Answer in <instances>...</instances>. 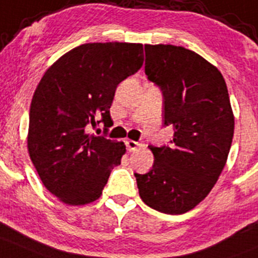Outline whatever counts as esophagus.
Returning a JSON list of instances; mask_svg holds the SVG:
<instances>
[{"mask_svg":"<svg viewBox=\"0 0 258 258\" xmlns=\"http://www.w3.org/2000/svg\"><path fill=\"white\" fill-rule=\"evenodd\" d=\"M126 146H127V149H128L130 151H136L137 149L140 148L141 144L136 143V141H134V140H127L126 141Z\"/></svg>","mask_w":258,"mask_h":258,"instance_id":"1","label":"esophagus"}]
</instances>
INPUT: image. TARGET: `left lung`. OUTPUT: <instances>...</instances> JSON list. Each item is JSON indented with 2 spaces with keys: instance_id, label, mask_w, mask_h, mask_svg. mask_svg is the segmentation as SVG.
Returning <instances> with one entry per match:
<instances>
[{
  "instance_id": "1",
  "label": "left lung",
  "mask_w": 258,
  "mask_h": 258,
  "mask_svg": "<svg viewBox=\"0 0 258 258\" xmlns=\"http://www.w3.org/2000/svg\"><path fill=\"white\" fill-rule=\"evenodd\" d=\"M145 56V74L162 89L164 124L174 136L170 146H150L153 168L135 177L146 205L179 215L215 186L232 145L234 114L221 72L196 52L146 44Z\"/></svg>"
}]
</instances>
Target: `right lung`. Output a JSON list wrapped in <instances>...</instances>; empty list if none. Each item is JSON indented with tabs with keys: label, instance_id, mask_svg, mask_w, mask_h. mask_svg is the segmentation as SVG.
I'll list each match as a JSON object with an SVG mask.
<instances>
[{
	"label": "right lung",
	"instance_id": "obj_1",
	"mask_svg": "<svg viewBox=\"0 0 258 258\" xmlns=\"http://www.w3.org/2000/svg\"><path fill=\"white\" fill-rule=\"evenodd\" d=\"M143 63L140 43H86L40 79L29 113V156L45 188L66 205L99 199L110 170L121 164L124 144L88 134L86 126L100 115L105 124L112 121L118 84Z\"/></svg>",
	"mask_w": 258,
	"mask_h": 258
}]
</instances>
